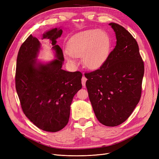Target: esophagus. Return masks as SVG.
<instances>
[{"instance_id": "34e87169", "label": "esophagus", "mask_w": 159, "mask_h": 159, "mask_svg": "<svg viewBox=\"0 0 159 159\" xmlns=\"http://www.w3.org/2000/svg\"><path fill=\"white\" fill-rule=\"evenodd\" d=\"M86 81H87V78H86L85 76H83L82 78H81V84H82V85L84 86V88L85 86Z\"/></svg>"}]
</instances>
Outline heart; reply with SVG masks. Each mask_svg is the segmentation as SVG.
I'll list each match as a JSON object with an SVG mask.
<instances>
[{
  "mask_svg": "<svg viewBox=\"0 0 159 159\" xmlns=\"http://www.w3.org/2000/svg\"><path fill=\"white\" fill-rule=\"evenodd\" d=\"M109 50L110 40L106 33L102 30H89L71 38L65 57L70 64H75V57H81L85 68L96 70L106 60Z\"/></svg>",
  "mask_w": 159,
  "mask_h": 159,
  "instance_id": "heart-1",
  "label": "heart"
}]
</instances>
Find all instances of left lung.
<instances>
[{
	"instance_id": "1",
	"label": "left lung",
	"mask_w": 159,
	"mask_h": 159,
	"mask_svg": "<svg viewBox=\"0 0 159 159\" xmlns=\"http://www.w3.org/2000/svg\"><path fill=\"white\" fill-rule=\"evenodd\" d=\"M109 25L116 46L99 69L84 75L96 117L104 125L115 127L126 121L140 101L145 68L133 36L121 25Z\"/></svg>"
}]
</instances>
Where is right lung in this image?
<instances>
[{
	"instance_id": "obj_1",
	"label": "right lung",
	"mask_w": 159,
	"mask_h": 159,
	"mask_svg": "<svg viewBox=\"0 0 159 159\" xmlns=\"http://www.w3.org/2000/svg\"><path fill=\"white\" fill-rule=\"evenodd\" d=\"M62 34L54 28L43 34L50 40L56 58L47 64H38L40 43L30 34L19 49L15 74L16 92L24 113L43 131L57 132L69 121L70 105L81 88L82 74L62 70L64 54L56 44Z\"/></svg>"
}]
</instances>
